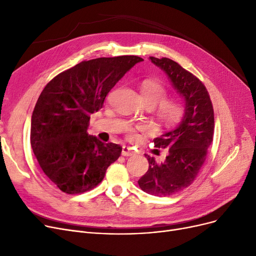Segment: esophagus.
I'll list each match as a JSON object with an SVG mask.
<instances>
[{
	"instance_id": "esophagus-1",
	"label": "esophagus",
	"mask_w": 256,
	"mask_h": 256,
	"mask_svg": "<svg viewBox=\"0 0 256 256\" xmlns=\"http://www.w3.org/2000/svg\"><path fill=\"white\" fill-rule=\"evenodd\" d=\"M121 154H122V156H132L134 154V152L132 150V148H130V147L124 146L122 147V152H121Z\"/></svg>"
}]
</instances>
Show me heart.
<instances>
[{"label": "heart", "instance_id": "b5f03b06", "mask_svg": "<svg viewBox=\"0 0 256 256\" xmlns=\"http://www.w3.org/2000/svg\"><path fill=\"white\" fill-rule=\"evenodd\" d=\"M141 96L146 106H156V118L164 126H173L182 118L184 109L180 102L172 98H167V89L154 80H144L141 87ZM128 138L136 139L137 130L134 128H126Z\"/></svg>", "mask_w": 256, "mask_h": 256}]
</instances>
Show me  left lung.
<instances>
[{"label": "left lung", "mask_w": 256, "mask_h": 256, "mask_svg": "<svg viewBox=\"0 0 256 256\" xmlns=\"http://www.w3.org/2000/svg\"><path fill=\"white\" fill-rule=\"evenodd\" d=\"M163 70L184 98L180 124L154 140L158 148H168L164 163L147 156L150 167L138 180L141 190L154 196H170L189 186L204 164L212 142L214 118L210 94L201 80L169 58L150 57Z\"/></svg>", "instance_id": "obj_1"}]
</instances>
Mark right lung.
I'll return each mask as SVG.
<instances>
[{"label": "right lung", "mask_w": 256, "mask_h": 256, "mask_svg": "<svg viewBox=\"0 0 256 256\" xmlns=\"http://www.w3.org/2000/svg\"><path fill=\"white\" fill-rule=\"evenodd\" d=\"M141 61L138 56L85 60L52 78L40 93L31 119V146L40 168L62 192L94 189L120 156L122 147L102 143L87 128L108 93Z\"/></svg>", "instance_id": "1"}]
</instances>
